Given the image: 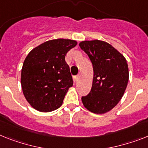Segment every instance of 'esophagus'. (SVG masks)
Returning <instances> with one entry per match:
<instances>
[{
	"label": "esophagus",
	"mask_w": 148,
	"mask_h": 148,
	"mask_svg": "<svg viewBox=\"0 0 148 148\" xmlns=\"http://www.w3.org/2000/svg\"><path fill=\"white\" fill-rule=\"evenodd\" d=\"M79 75H75V76L73 77V81L75 82H77L79 81Z\"/></svg>",
	"instance_id": "esophagus-1"
}]
</instances>
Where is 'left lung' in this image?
Returning a JSON list of instances; mask_svg holds the SVG:
<instances>
[{
	"instance_id": "1",
	"label": "left lung",
	"mask_w": 148,
	"mask_h": 148,
	"mask_svg": "<svg viewBox=\"0 0 148 148\" xmlns=\"http://www.w3.org/2000/svg\"><path fill=\"white\" fill-rule=\"evenodd\" d=\"M79 47L92 63L93 82L91 91L82 97L84 107L102 114L111 110L123 97L129 82V68L122 53L106 41H84Z\"/></svg>"
}]
</instances>
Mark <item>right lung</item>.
Masks as SVG:
<instances>
[{
    "label": "right lung",
    "instance_id": "obj_1",
    "mask_svg": "<svg viewBox=\"0 0 148 148\" xmlns=\"http://www.w3.org/2000/svg\"><path fill=\"white\" fill-rule=\"evenodd\" d=\"M74 40L58 38L38 45L25 57L21 72L23 95L33 108L51 112L60 107L73 81L65 61Z\"/></svg>",
    "mask_w": 148,
    "mask_h": 148
}]
</instances>
